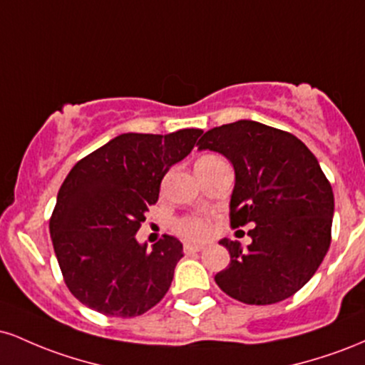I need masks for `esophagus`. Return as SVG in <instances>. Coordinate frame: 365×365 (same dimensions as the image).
Here are the masks:
<instances>
[{
	"label": "esophagus",
	"instance_id": "obj_1",
	"mask_svg": "<svg viewBox=\"0 0 365 365\" xmlns=\"http://www.w3.org/2000/svg\"><path fill=\"white\" fill-rule=\"evenodd\" d=\"M204 250L202 245H195V244H183V252L185 254H195Z\"/></svg>",
	"mask_w": 365,
	"mask_h": 365
}]
</instances>
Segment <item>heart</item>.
Returning <instances> with one entry per match:
<instances>
[{"mask_svg": "<svg viewBox=\"0 0 365 365\" xmlns=\"http://www.w3.org/2000/svg\"><path fill=\"white\" fill-rule=\"evenodd\" d=\"M175 232L188 240H204L211 233V223L202 216H183L173 223Z\"/></svg>", "mask_w": 365, "mask_h": 365, "instance_id": "obj_1", "label": "heart"}]
</instances>
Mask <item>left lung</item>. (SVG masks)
I'll return each mask as SVG.
<instances>
[{
    "instance_id": "left-lung-1",
    "label": "left lung",
    "mask_w": 365,
    "mask_h": 365,
    "mask_svg": "<svg viewBox=\"0 0 365 365\" xmlns=\"http://www.w3.org/2000/svg\"><path fill=\"white\" fill-rule=\"evenodd\" d=\"M197 145L232 161L230 225L254 226L247 250L238 240H221L230 264L215 276L217 287L249 305L292 297L312 278L331 244L333 188L316 156L293 133L250 120L211 128Z\"/></svg>"
}]
</instances>
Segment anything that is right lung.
<instances>
[{
  "instance_id": "obj_1",
  "label": "right lung",
  "mask_w": 365,
  "mask_h": 365,
  "mask_svg": "<svg viewBox=\"0 0 365 365\" xmlns=\"http://www.w3.org/2000/svg\"><path fill=\"white\" fill-rule=\"evenodd\" d=\"M200 135L199 128L121 133L66 175L49 233L63 279L83 305L104 316L135 317L170 290L182 244L163 235L148 250L135 233L158 202L161 180Z\"/></svg>"
}]
</instances>
